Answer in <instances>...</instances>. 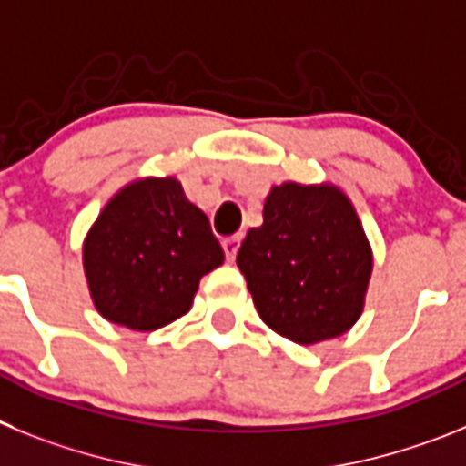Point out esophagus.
<instances>
[{
  "label": "esophagus",
  "instance_id": "1",
  "mask_svg": "<svg viewBox=\"0 0 466 466\" xmlns=\"http://www.w3.org/2000/svg\"><path fill=\"white\" fill-rule=\"evenodd\" d=\"M241 238H244L241 234H234V237H229L222 241V250H225V258H228V260H234V258H237L238 246H241Z\"/></svg>",
  "mask_w": 466,
  "mask_h": 466
}]
</instances>
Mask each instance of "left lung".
<instances>
[{"label":"left lung","instance_id":"left-lung-1","mask_svg":"<svg viewBox=\"0 0 466 466\" xmlns=\"http://www.w3.org/2000/svg\"><path fill=\"white\" fill-rule=\"evenodd\" d=\"M237 265L262 321L314 345L354 326L373 256L345 194L286 183L269 192L262 228L244 238Z\"/></svg>","mask_w":466,"mask_h":466}]
</instances>
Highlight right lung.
Masks as SVG:
<instances>
[{
    "instance_id": "1",
    "label": "right lung",
    "mask_w": 466,
    "mask_h": 466,
    "mask_svg": "<svg viewBox=\"0 0 466 466\" xmlns=\"http://www.w3.org/2000/svg\"><path fill=\"white\" fill-rule=\"evenodd\" d=\"M208 218L173 177L121 189L84 241L93 302L107 321L157 330L187 314L204 274L222 265Z\"/></svg>"
}]
</instances>
